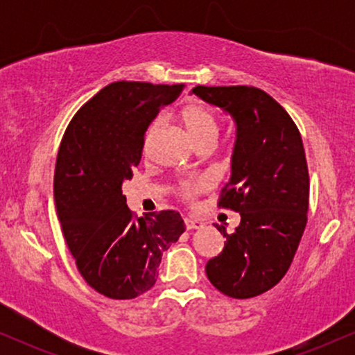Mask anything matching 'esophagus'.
Masks as SVG:
<instances>
[{"label": "esophagus", "instance_id": "esophagus-1", "mask_svg": "<svg viewBox=\"0 0 355 355\" xmlns=\"http://www.w3.org/2000/svg\"><path fill=\"white\" fill-rule=\"evenodd\" d=\"M185 225H187V229H189V230H197V229H202L205 223H203L202 220H198V218L189 217V218H185Z\"/></svg>", "mask_w": 355, "mask_h": 355}]
</instances>
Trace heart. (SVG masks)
Listing matches in <instances>:
<instances>
[{"instance_id": "heart-1", "label": "heart", "mask_w": 355, "mask_h": 355, "mask_svg": "<svg viewBox=\"0 0 355 355\" xmlns=\"http://www.w3.org/2000/svg\"><path fill=\"white\" fill-rule=\"evenodd\" d=\"M180 120L195 146H200L205 144L215 145V141H217L218 133H220V123L217 116H215L209 108L202 107V105H190V107H187L182 112ZM160 123H162L160 120H155L153 123L148 126V130H146V135L144 140L145 150L148 148L150 144H152L155 133H157L158 128H160ZM200 189H202L200 182L185 183V185H182L183 195H191Z\"/></svg>"}]
</instances>
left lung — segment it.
I'll list each match as a JSON object with an SVG mask.
<instances>
[{"mask_svg": "<svg viewBox=\"0 0 355 355\" xmlns=\"http://www.w3.org/2000/svg\"><path fill=\"white\" fill-rule=\"evenodd\" d=\"M195 96L230 115L235 144L230 180L218 205L240 214L223 250L205 266L209 280L234 299L260 295L280 282L302 239L309 170L299 130L288 113L254 87H195Z\"/></svg>", "mask_w": 355, "mask_h": 355, "instance_id": "left-lung-1", "label": "left lung"}]
</instances>
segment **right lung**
Returning a JSON list of instances; mask_svg holds the SVG:
<instances>
[{
	"label": "right lung",
	"mask_w": 355,
	"mask_h": 355,
	"mask_svg": "<svg viewBox=\"0 0 355 355\" xmlns=\"http://www.w3.org/2000/svg\"><path fill=\"white\" fill-rule=\"evenodd\" d=\"M183 88L110 83L78 110L61 140L53 183L61 230L81 277L110 299L150 291L162 254L185 232L175 210L135 218L121 190L140 164L146 128Z\"/></svg>",
	"instance_id": "1"
}]
</instances>
